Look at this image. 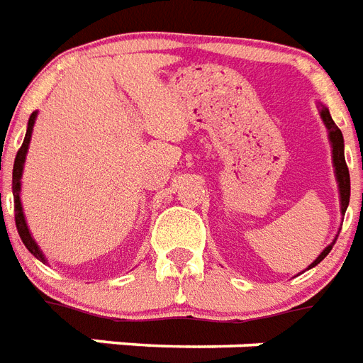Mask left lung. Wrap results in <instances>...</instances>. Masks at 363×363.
I'll return each mask as SVG.
<instances>
[{"label": "left lung", "instance_id": "left-lung-1", "mask_svg": "<svg viewBox=\"0 0 363 363\" xmlns=\"http://www.w3.org/2000/svg\"><path fill=\"white\" fill-rule=\"evenodd\" d=\"M318 110H320V118H322L323 125L328 129V138H329V145H331V160H333V169H335V181H337V188H339V203H341V215L345 217V211H347L348 207V201H350V175H348V167H347V162H345V138H342V133L341 129L335 125V121L329 114V110L325 104H318ZM337 240V238H335ZM335 240L329 243L328 247L323 249L322 253L316 257V261L311 262V267L308 268H314L316 264L325 259L329 255V251L333 247V243ZM306 268V270H308Z\"/></svg>", "mask_w": 363, "mask_h": 363}]
</instances>
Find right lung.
<instances>
[{"instance_id": "right-lung-1", "label": "right lung", "mask_w": 363, "mask_h": 363, "mask_svg": "<svg viewBox=\"0 0 363 363\" xmlns=\"http://www.w3.org/2000/svg\"><path fill=\"white\" fill-rule=\"evenodd\" d=\"M35 118H38V112L30 116V120H28V127H26V137H24V143H22L21 150L16 152L15 157V165H13V198H15V223H16V230L21 234L22 243L26 245V249L35 257V259H40L43 264L47 262L45 255H43V251L40 249L38 242L32 236V232L28 228L26 217H24V209H22V201H21V186H22V171H24V162H26V154H28V146H30V140H32V131H34V123Z\"/></svg>"}]
</instances>
